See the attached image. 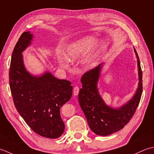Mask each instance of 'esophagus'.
<instances>
[{
  "instance_id": "obj_1",
  "label": "esophagus",
  "mask_w": 154,
  "mask_h": 154,
  "mask_svg": "<svg viewBox=\"0 0 154 154\" xmlns=\"http://www.w3.org/2000/svg\"><path fill=\"white\" fill-rule=\"evenodd\" d=\"M79 87L78 86H75L73 89V93H74V96H77L78 94V93H79Z\"/></svg>"
}]
</instances>
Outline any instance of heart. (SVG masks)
I'll return each instance as SVG.
<instances>
[{
	"mask_svg": "<svg viewBox=\"0 0 154 154\" xmlns=\"http://www.w3.org/2000/svg\"><path fill=\"white\" fill-rule=\"evenodd\" d=\"M96 38L93 36H87L77 41L70 44L67 46L64 52L65 58L68 61L75 60L88 52L96 43ZM101 45H98L92 54L85 59V64H90L98 52Z\"/></svg>",
	"mask_w": 154,
	"mask_h": 154,
	"instance_id": "obj_1",
	"label": "heart"
}]
</instances>
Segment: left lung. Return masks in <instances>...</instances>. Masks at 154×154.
Returning a JSON list of instances; mask_svg holds the SVG:
<instances>
[{"instance_id": "obj_1", "label": "left lung", "mask_w": 154, "mask_h": 154, "mask_svg": "<svg viewBox=\"0 0 154 154\" xmlns=\"http://www.w3.org/2000/svg\"><path fill=\"white\" fill-rule=\"evenodd\" d=\"M137 58L139 84L136 94L126 104L120 108L113 109L106 106L98 94L97 82L102 64L87 71L81 78L82 88L78 94V101L90 129L98 136H108L122 129L136 111L142 94V71L136 49Z\"/></svg>"}]
</instances>
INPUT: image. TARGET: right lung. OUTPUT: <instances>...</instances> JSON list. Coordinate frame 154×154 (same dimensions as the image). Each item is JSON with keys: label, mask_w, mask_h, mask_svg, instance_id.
Segmentation results:
<instances>
[{"label": "right lung", "mask_w": 154, "mask_h": 154, "mask_svg": "<svg viewBox=\"0 0 154 154\" xmlns=\"http://www.w3.org/2000/svg\"><path fill=\"white\" fill-rule=\"evenodd\" d=\"M32 34L24 32L12 54L9 84L14 106L34 132L48 138H58L65 128L60 109L72 95L68 80L46 72L34 77L24 68L21 53L30 45Z\"/></svg>", "instance_id": "right-lung-1"}]
</instances>
